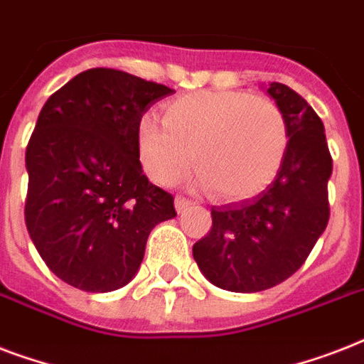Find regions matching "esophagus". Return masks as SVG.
<instances>
[{
  "label": "esophagus",
  "mask_w": 364,
  "mask_h": 364,
  "mask_svg": "<svg viewBox=\"0 0 364 364\" xmlns=\"http://www.w3.org/2000/svg\"><path fill=\"white\" fill-rule=\"evenodd\" d=\"M193 205V202L188 198H183V196H177L176 198V210L177 213H183V211L187 210V208H191Z\"/></svg>",
  "instance_id": "1"
}]
</instances>
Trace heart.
<instances>
[{
	"instance_id": "heart-1",
	"label": "heart",
	"mask_w": 364,
	"mask_h": 364,
	"mask_svg": "<svg viewBox=\"0 0 364 364\" xmlns=\"http://www.w3.org/2000/svg\"><path fill=\"white\" fill-rule=\"evenodd\" d=\"M287 122L272 100L242 90H202L166 105L164 121L143 117L137 153L154 183L171 185L194 159L196 183L225 200L262 193L287 151Z\"/></svg>"
}]
</instances>
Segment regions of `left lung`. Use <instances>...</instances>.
I'll return each instance as SVG.
<instances>
[{
  "mask_svg": "<svg viewBox=\"0 0 364 364\" xmlns=\"http://www.w3.org/2000/svg\"><path fill=\"white\" fill-rule=\"evenodd\" d=\"M266 92L289 134L276 179L255 198L213 205V227L193 247L200 272L232 293H259L293 276L328 223L333 159L321 119L287 85L270 82Z\"/></svg>",
  "mask_w": 364,
  "mask_h": 364,
  "instance_id": "obj_1",
  "label": "left lung"
}]
</instances>
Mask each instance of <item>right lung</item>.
<instances>
[{
  "label": "right lung",
  "mask_w": 364,
  "mask_h": 364,
  "mask_svg": "<svg viewBox=\"0 0 364 364\" xmlns=\"http://www.w3.org/2000/svg\"><path fill=\"white\" fill-rule=\"evenodd\" d=\"M176 90L119 70H87L43 105L26 149V227L71 287L109 293L132 282L151 230L177 215L137 153L141 117Z\"/></svg>",
  "instance_id": "1"
}]
</instances>
